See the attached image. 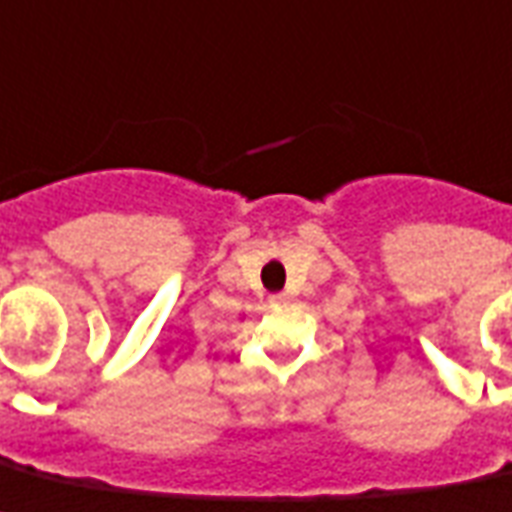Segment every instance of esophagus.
I'll return each instance as SVG.
<instances>
[{"mask_svg":"<svg viewBox=\"0 0 512 512\" xmlns=\"http://www.w3.org/2000/svg\"><path fill=\"white\" fill-rule=\"evenodd\" d=\"M269 304H288V296L285 293H275V296H269Z\"/></svg>","mask_w":512,"mask_h":512,"instance_id":"obj_1","label":"esophagus"}]
</instances>
